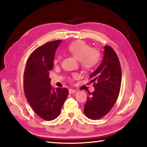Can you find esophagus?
Returning <instances> with one entry per match:
<instances>
[{
  "label": "esophagus",
  "mask_w": 147,
  "mask_h": 147,
  "mask_svg": "<svg viewBox=\"0 0 147 147\" xmlns=\"http://www.w3.org/2000/svg\"><path fill=\"white\" fill-rule=\"evenodd\" d=\"M76 91L75 90H73V89H69V93H70V94H73L74 93H76Z\"/></svg>",
  "instance_id": "34e87169"
}]
</instances>
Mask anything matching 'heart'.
I'll list each match as a JSON object with an SVG mask.
<instances>
[{
	"label": "heart",
	"mask_w": 147,
	"mask_h": 147,
	"mask_svg": "<svg viewBox=\"0 0 147 147\" xmlns=\"http://www.w3.org/2000/svg\"><path fill=\"white\" fill-rule=\"evenodd\" d=\"M67 51L70 54L80 61L81 65L85 71L95 69L100 61V53L96 49H91L88 43L83 40H76L67 46ZM60 55H57L54 62L57 64L60 60ZM74 75V77H76Z\"/></svg>",
	"instance_id": "heart-1"
}]
</instances>
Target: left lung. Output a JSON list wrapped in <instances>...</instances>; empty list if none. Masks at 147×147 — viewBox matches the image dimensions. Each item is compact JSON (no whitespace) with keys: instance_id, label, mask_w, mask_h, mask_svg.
<instances>
[{"instance_id":"1","label":"left lung","mask_w":147,"mask_h":147,"mask_svg":"<svg viewBox=\"0 0 147 147\" xmlns=\"http://www.w3.org/2000/svg\"><path fill=\"white\" fill-rule=\"evenodd\" d=\"M104 49L100 65L90 76L95 90L89 93L84 107L86 116L93 120L99 119L110 112L117 101L121 85V67L116 53L109 46Z\"/></svg>"}]
</instances>
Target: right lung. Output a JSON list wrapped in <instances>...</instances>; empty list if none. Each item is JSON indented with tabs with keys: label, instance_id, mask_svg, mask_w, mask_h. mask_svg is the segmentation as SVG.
Segmentation results:
<instances>
[{
	"label": "right lung",
	"instance_id": "1",
	"mask_svg": "<svg viewBox=\"0 0 147 147\" xmlns=\"http://www.w3.org/2000/svg\"><path fill=\"white\" fill-rule=\"evenodd\" d=\"M61 42H49L37 48L28 59L24 72V95L34 112L45 121L59 116L69 94L65 88H53L49 76Z\"/></svg>",
	"mask_w": 147,
	"mask_h": 147
}]
</instances>
